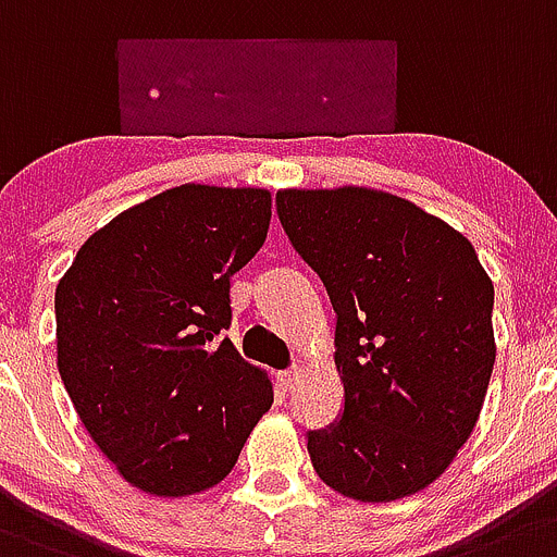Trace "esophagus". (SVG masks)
Wrapping results in <instances>:
<instances>
[{
    "label": "esophagus",
    "mask_w": 557,
    "mask_h": 557,
    "mask_svg": "<svg viewBox=\"0 0 557 557\" xmlns=\"http://www.w3.org/2000/svg\"><path fill=\"white\" fill-rule=\"evenodd\" d=\"M277 383L283 391H290L299 383V366H290L285 372H277Z\"/></svg>",
    "instance_id": "esophagus-1"
}]
</instances>
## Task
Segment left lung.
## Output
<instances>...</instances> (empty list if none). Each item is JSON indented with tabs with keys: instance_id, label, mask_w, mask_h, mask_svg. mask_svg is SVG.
<instances>
[{
	"instance_id": "left-lung-1",
	"label": "left lung",
	"mask_w": 557,
	"mask_h": 557,
	"mask_svg": "<svg viewBox=\"0 0 557 557\" xmlns=\"http://www.w3.org/2000/svg\"><path fill=\"white\" fill-rule=\"evenodd\" d=\"M277 216L335 310L344 413L308 433L315 474L360 503L410 497L478 424L494 285L458 230L394 194L290 188Z\"/></svg>"
}]
</instances>
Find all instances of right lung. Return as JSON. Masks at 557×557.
<instances>
[{
    "instance_id": "add662e5",
    "label": "right lung",
    "mask_w": 557,
    "mask_h": 557,
    "mask_svg": "<svg viewBox=\"0 0 557 557\" xmlns=\"http://www.w3.org/2000/svg\"><path fill=\"white\" fill-rule=\"evenodd\" d=\"M269 219L263 188L180 185L97 230L58 283L60 380L135 488H213L272 408L269 377L224 333L230 280Z\"/></svg>"
}]
</instances>
